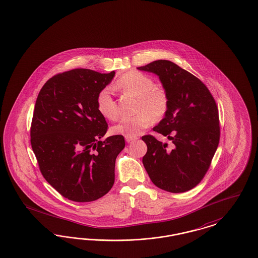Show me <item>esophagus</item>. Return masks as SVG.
<instances>
[{"instance_id": "1", "label": "esophagus", "mask_w": 258, "mask_h": 258, "mask_svg": "<svg viewBox=\"0 0 258 258\" xmlns=\"http://www.w3.org/2000/svg\"><path fill=\"white\" fill-rule=\"evenodd\" d=\"M124 138H125V141L127 143L134 142L137 139V137H130V136H125Z\"/></svg>"}]
</instances>
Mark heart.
<instances>
[{
    "label": "heart",
    "instance_id": "obj_1",
    "mask_svg": "<svg viewBox=\"0 0 258 258\" xmlns=\"http://www.w3.org/2000/svg\"><path fill=\"white\" fill-rule=\"evenodd\" d=\"M114 88L124 94L137 97L136 111L133 117H124L111 127V134L136 137L149 127L152 121L158 122L169 112L170 99L167 89L157 86L155 81L139 71H128L116 81ZM96 105L100 114L108 120L119 115L117 103L111 90L105 88L99 91Z\"/></svg>",
    "mask_w": 258,
    "mask_h": 258
}]
</instances>
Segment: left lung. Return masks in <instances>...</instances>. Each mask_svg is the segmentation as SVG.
Listing matches in <instances>:
<instances>
[{
	"label": "left lung",
	"instance_id": "8db88e82",
	"mask_svg": "<svg viewBox=\"0 0 258 258\" xmlns=\"http://www.w3.org/2000/svg\"><path fill=\"white\" fill-rule=\"evenodd\" d=\"M137 69L157 74L170 99L168 114L153 131L167 136L172 150L144 135V167L156 187L185 192L201 182L212 164L220 139L218 107L204 83L174 62L157 60Z\"/></svg>",
	"mask_w": 258,
	"mask_h": 258
}]
</instances>
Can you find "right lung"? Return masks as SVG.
I'll list each match as a JSON object with an SVG mask.
<instances>
[{
    "label": "right lung",
    "instance_id": "add662e5",
    "mask_svg": "<svg viewBox=\"0 0 258 258\" xmlns=\"http://www.w3.org/2000/svg\"><path fill=\"white\" fill-rule=\"evenodd\" d=\"M115 72L87 69L64 71L46 81L36 100L30 143L45 180L64 198L91 202L114 184L117 155L123 135L107 137L105 117L96 97Z\"/></svg>",
    "mask_w": 258,
    "mask_h": 258
}]
</instances>
